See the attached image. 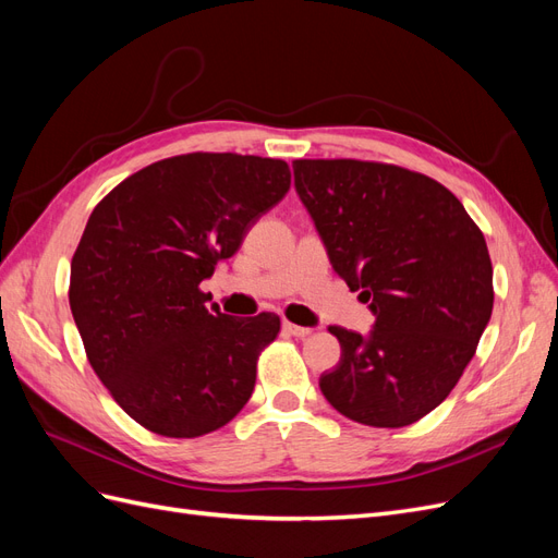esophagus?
<instances>
[{"label":"esophagus","mask_w":558,"mask_h":558,"mask_svg":"<svg viewBox=\"0 0 558 558\" xmlns=\"http://www.w3.org/2000/svg\"><path fill=\"white\" fill-rule=\"evenodd\" d=\"M283 332H289L293 337H307L312 330L305 326H295V324H291V320H283Z\"/></svg>","instance_id":"1"}]
</instances>
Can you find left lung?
<instances>
[{"instance_id":"obj_1","label":"left lung","mask_w":558,"mask_h":558,"mask_svg":"<svg viewBox=\"0 0 558 558\" xmlns=\"http://www.w3.org/2000/svg\"><path fill=\"white\" fill-rule=\"evenodd\" d=\"M293 174L335 272L377 316L367 337L330 326L342 359L320 391L363 426H410L459 384L492 318L484 234L442 183L400 165L293 160Z\"/></svg>"}]
</instances>
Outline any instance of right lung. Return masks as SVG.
<instances>
[{
  "mask_svg": "<svg viewBox=\"0 0 558 558\" xmlns=\"http://www.w3.org/2000/svg\"><path fill=\"white\" fill-rule=\"evenodd\" d=\"M289 189L283 160L197 150L134 172L93 209L70 307L95 375L146 430L207 435L251 398L281 320L221 314L199 283Z\"/></svg>",
  "mask_w": 558,
  "mask_h": 558,
  "instance_id": "1",
  "label": "right lung"
}]
</instances>
